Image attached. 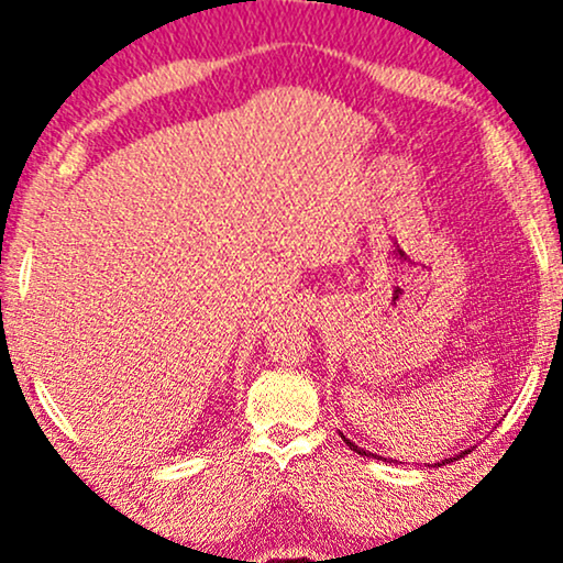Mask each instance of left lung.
Returning <instances> with one entry per match:
<instances>
[{"instance_id": "left-lung-1", "label": "left lung", "mask_w": 563, "mask_h": 563, "mask_svg": "<svg viewBox=\"0 0 563 563\" xmlns=\"http://www.w3.org/2000/svg\"><path fill=\"white\" fill-rule=\"evenodd\" d=\"M343 441H345V444H347V446H351V450H353V452H358V454H368V452H364V450H361V446H355L351 439H345V437H343ZM462 454H467V452H460V457H462ZM368 457H376V454H368Z\"/></svg>"}]
</instances>
